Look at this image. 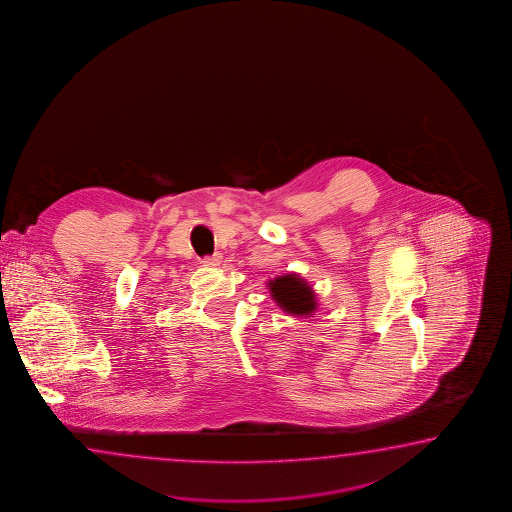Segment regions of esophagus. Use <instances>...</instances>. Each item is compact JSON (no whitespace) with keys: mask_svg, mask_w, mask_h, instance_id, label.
<instances>
[{"mask_svg":"<svg viewBox=\"0 0 512 512\" xmlns=\"http://www.w3.org/2000/svg\"><path fill=\"white\" fill-rule=\"evenodd\" d=\"M221 260H223V256H221V254H212V256H205V258H203V265H207V267H216V265H220Z\"/></svg>","mask_w":512,"mask_h":512,"instance_id":"34e87169","label":"esophagus"}]
</instances>
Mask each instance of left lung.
I'll return each mask as SVG.
<instances>
[{
    "label": "left lung",
    "instance_id": "obj_1",
    "mask_svg": "<svg viewBox=\"0 0 512 512\" xmlns=\"http://www.w3.org/2000/svg\"><path fill=\"white\" fill-rule=\"evenodd\" d=\"M271 296L280 305L281 311L292 316H311L316 311L318 301L311 285L301 280L298 274H285L267 281Z\"/></svg>",
    "mask_w": 512,
    "mask_h": 512
}]
</instances>
